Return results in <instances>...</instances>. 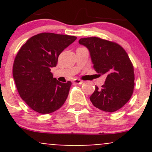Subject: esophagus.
<instances>
[{"instance_id":"34e87169","label":"esophagus","mask_w":152,"mask_h":152,"mask_svg":"<svg viewBox=\"0 0 152 152\" xmlns=\"http://www.w3.org/2000/svg\"><path fill=\"white\" fill-rule=\"evenodd\" d=\"M73 82H74L75 84H77V85H82V84L83 83L82 81H81L80 79H75L74 80H73Z\"/></svg>"}]
</instances>
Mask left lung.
Returning <instances> with one entry per match:
<instances>
[{"instance_id": "left-lung-1", "label": "left lung", "mask_w": 152, "mask_h": 152, "mask_svg": "<svg viewBox=\"0 0 152 152\" xmlns=\"http://www.w3.org/2000/svg\"><path fill=\"white\" fill-rule=\"evenodd\" d=\"M79 43L88 49L95 70L107 76L102 89L96 87L90 102L104 112L117 111L128 102L134 89V68L128 54L118 44L99 37L82 38Z\"/></svg>"}]
</instances>
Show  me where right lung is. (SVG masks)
Listing matches in <instances>:
<instances>
[{"mask_svg":"<svg viewBox=\"0 0 152 152\" xmlns=\"http://www.w3.org/2000/svg\"><path fill=\"white\" fill-rule=\"evenodd\" d=\"M76 39L74 36L41 33L20 48L13 64V78L21 99L40 114L59 110L66 101L72 83L53 78L59 54Z\"/></svg>","mask_w":152,"mask_h":152,"instance_id":"obj_1","label":"right lung"}]
</instances>
